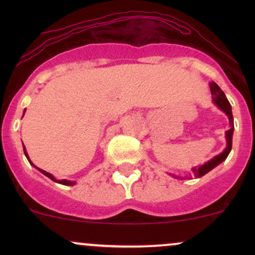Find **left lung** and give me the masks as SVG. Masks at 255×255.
I'll return each instance as SVG.
<instances>
[{
	"label": "left lung",
	"instance_id": "obj_1",
	"mask_svg": "<svg viewBox=\"0 0 255 255\" xmlns=\"http://www.w3.org/2000/svg\"><path fill=\"white\" fill-rule=\"evenodd\" d=\"M210 89H211V95H212V101L217 107L221 109L223 113L227 114L228 119H229V125H230V129L225 131V139H227V147L224 148V151L222 153L217 154L216 157H213L211 160L206 162L205 164L200 165V166H194L192 169L193 170V175L195 177H201L204 176L205 174H207L209 171H211L213 168H216L218 164H221L223 160L227 159L228 154L230 153L231 151V146H233V133H234V118H233V113H231V105L228 101L227 97H225L224 92L221 90V87L218 86L216 83H210ZM171 176L180 178V180H186L187 177H181V176H175V175H171Z\"/></svg>",
	"mask_w": 255,
	"mask_h": 255
}]
</instances>
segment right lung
<instances>
[{"mask_svg": "<svg viewBox=\"0 0 255 255\" xmlns=\"http://www.w3.org/2000/svg\"><path fill=\"white\" fill-rule=\"evenodd\" d=\"M24 114H25V111H24ZM24 153H25V156H26V158H27V159H28V162H30V163H31V164H32V165H33V166H36V165H34V164H33V163H32V162H31V160H30V157H28L27 152H26V148H25V146H24ZM36 168H37V166H36ZM37 169H38V170H39L40 172H42V174H44V175H45V176H48L49 178H50V180H52V181H54V182H57V183L64 184V186H73V184H75V182H74V181H67V180H56V178H55L54 176H52V175H51V174H49V172L44 171V170H42V169H39V168H37Z\"/></svg>", "mask_w": 255, "mask_h": 255, "instance_id": "add662e5", "label": "right lung"}]
</instances>
